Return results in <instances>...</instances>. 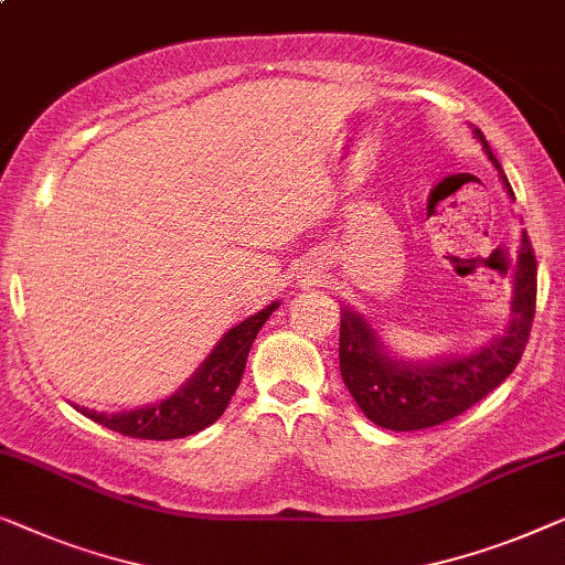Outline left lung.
I'll list each match as a JSON object with an SVG mask.
<instances>
[{"mask_svg": "<svg viewBox=\"0 0 565 565\" xmlns=\"http://www.w3.org/2000/svg\"><path fill=\"white\" fill-rule=\"evenodd\" d=\"M483 150L502 173V166L491 153L487 138L476 130ZM510 196V181L502 173ZM537 299V260L527 233L522 237V250L514 274V322L494 343L481 348L468 359H450L433 365H407L386 359L379 340L359 315L343 312L340 320V373L348 392L363 409V415L379 427L396 433L425 430L463 415L468 407L502 384L520 363L527 348L532 317Z\"/></svg>", "mask_w": 565, "mask_h": 565, "instance_id": "1", "label": "left lung"}]
</instances>
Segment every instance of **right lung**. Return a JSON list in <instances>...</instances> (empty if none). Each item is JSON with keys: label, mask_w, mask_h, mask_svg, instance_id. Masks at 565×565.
I'll return each instance as SVG.
<instances>
[{"label": "right lung", "mask_w": 565, "mask_h": 565, "mask_svg": "<svg viewBox=\"0 0 565 565\" xmlns=\"http://www.w3.org/2000/svg\"><path fill=\"white\" fill-rule=\"evenodd\" d=\"M276 307H279V301H274L264 312L248 317V320L230 330L220 340V345L214 348L210 359L200 365V371L186 381V386L161 404L120 412V415H107V412H94L86 407L76 409L94 419V423L109 427V430L140 440H173L204 430L227 409L243 379L253 340H256L258 330L264 328Z\"/></svg>", "instance_id": "right-lung-1"}]
</instances>
